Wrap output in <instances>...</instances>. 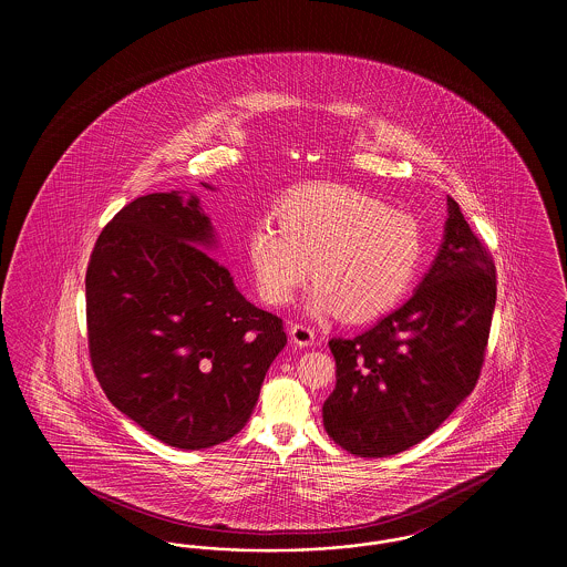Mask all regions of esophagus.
Listing matches in <instances>:
<instances>
[{
	"label": "esophagus",
	"mask_w": 567,
	"mask_h": 567,
	"mask_svg": "<svg viewBox=\"0 0 567 567\" xmlns=\"http://www.w3.org/2000/svg\"><path fill=\"white\" fill-rule=\"evenodd\" d=\"M289 333L291 340L296 342L297 347H312L315 344V329L303 323L289 324Z\"/></svg>",
	"instance_id": "obj_1"
}]
</instances>
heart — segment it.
I'll list each match as a JSON object with an SVG mask.
<instances>
[{"instance_id":"heart-1","label":"heart","mask_w":567,"mask_h":567,"mask_svg":"<svg viewBox=\"0 0 567 567\" xmlns=\"http://www.w3.org/2000/svg\"><path fill=\"white\" fill-rule=\"evenodd\" d=\"M276 213L248 234L259 296L274 306L296 296L312 270L315 312L338 310L349 321H368L405 296L421 266L416 218L361 190L315 185L285 197Z\"/></svg>"}]
</instances>
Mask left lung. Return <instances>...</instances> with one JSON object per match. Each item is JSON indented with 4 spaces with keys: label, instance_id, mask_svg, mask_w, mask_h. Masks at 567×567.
Returning <instances> with one entry per match:
<instances>
[{
    "label": "left lung",
    "instance_id": "8db88e82",
    "mask_svg": "<svg viewBox=\"0 0 567 567\" xmlns=\"http://www.w3.org/2000/svg\"><path fill=\"white\" fill-rule=\"evenodd\" d=\"M497 297L495 264L449 197L444 243L414 296L357 338H331L329 437L389 457L432 435L476 386Z\"/></svg>",
    "mask_w": 567,
    "mask_h": 567
}]
</instances>
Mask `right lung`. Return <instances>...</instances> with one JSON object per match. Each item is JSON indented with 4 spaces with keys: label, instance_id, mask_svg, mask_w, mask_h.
Here are the masks:
<instances>
[{
    "label": "right lung",
    "instance_id": "obj_1",
    "mask_svg": "<svg viewBox=\"0 0 567 567\" xmlns=\"http://www.w3.org/2000/svg\"><path fill=\"white\" fill-rule=\"evenodd\" d=\"M213 244L195 195L151 193L102 229L84 278L89 357L106 398L185 451L243 430L287 344L282 319L236 289Z\"/></svg>",
    "mask_w": 567,
    "mask_h": 567
}]
</instances>
